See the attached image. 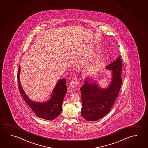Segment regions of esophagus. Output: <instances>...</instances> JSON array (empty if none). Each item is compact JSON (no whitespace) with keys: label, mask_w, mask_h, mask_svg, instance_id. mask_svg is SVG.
Instances as JSON below:
<instances>
[{"label":"esophagus","mask_w":148,"mask_h":148,"mask_svg":"<svg viewBox=\"0 0 148 148\" xmlns=\"http://www.w3.org/2000/svg\"><path fill=\"white\" fill-rule=\"evenodd\" d=\"M78 79L77 78H73L72 81L71 82L70 85L71 87L72 88H75L77 86L78 84Z\"/></svg>","instance_id":"esophagus-1"}]
</instances>
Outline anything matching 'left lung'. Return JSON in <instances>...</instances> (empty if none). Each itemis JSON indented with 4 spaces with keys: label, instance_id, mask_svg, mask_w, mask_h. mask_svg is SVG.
<instances>
[{
    "label": "left lung",
    "instance_id": "8db88e82",
    "mask_svg": "<svg viewBox=\"0 0 148 148\" xmlns=\"http://www.w3.org/2000/svg\"><path fill=\"white\" fill-rule=\"evenodd\" d=\"M112 71V79L108 87L102 89L95 82L85 79L80 89L82 108L81 115L88 121H97L108 114L119 94L122 85V60L119 56L106 66Z\"/></svg>",
    "mask_w": 148,
    "mask_h": 148
}]
</instances>
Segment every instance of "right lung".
I'll return each mask as SVG.
<instances>
[{"label":"right lung","mask_w":148,"mask_h":148,"mask_svg":"<svg viewBox=\"0 0 148 148\" xmlns=\"http://www.w3.org/2000/svg\"><path fill=\"white\" fill-rule=\"evenodd\" d=\"M21 67L19 66L17 72V81L20 93L36 116L47 120H53L59 116L62 109L63 99L67 92L66 79V78L58 80L52 92L51 98L44 103L32 101L29 99L22 88L20 80Z\"/></svg>","instance_id":"right-lung-1"}]
</instances>
